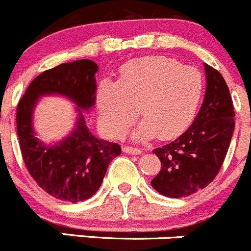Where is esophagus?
Returning <instances> with one entry per match:
<instances>
[{"instance_id": "34e87169", "label": "esophagus", "mask_w": 251, "mask_h": 251, "mask_svg": "<svg viewBox=\"0 0 251 251\" xmlns=\"http://www.w3.org/2000/svg\"><path fill=\"white\" fill-rule=\"evenodd\" d=\"M123 151L124 152H127V154H140L142 152V150L139 149V148H134V147H130V145H124L123 148Z\"/></svg>"}]
</instances>
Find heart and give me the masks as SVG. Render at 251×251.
Returning <instances> with one entry per match:
<instances>
[{"label": "heart", "mask_w": 251, "mask_h": 251, "mask_svg": "<svg viewBox=\"0 0 251 251\" xmlns=\"http://www.w3.org/2000/svg\"><path fill=\"white\" fill-rule=\"evenodd\" d=\"M204 90L202 74L165 56L127 63L119 81H103L97 92L102 124L119 137L134 123L138 109L144 117L137 135L161 139L177 137L191 124Z\"/></svg>", "instance_id": "b5f03b06"}]
</instances>
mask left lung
<instances>
[{
  "mask_svg": "<svg viewBox=\"0 0 251 251\" xmlns=\"http://www.w3.org/2000/svg\"><path fill=\"white\" fill-rule=\"evenodd\" d=\"M204 70L206 95L192 126L174 142L152 150L161 170L151 186L171 199L192 195L214 180L234 132V107L226 80L207 64Z\"/></svg>",
  "mask_w": 251,
  "mask_h": 251,
  "instance_id": "left-lung-1",
  "label": "left lung"
}]
</instances>
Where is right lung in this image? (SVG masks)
<instances>
[{
    "label": "right lung",
    "mask_w": 251,
    "mask_h": 251,
    "mask_svg": "<svg viewBox=\"0 0 251 251\" xmlns=\"http://www.w3.org/2000/svg\"><path fill=\"white\" fill-rule=\"evenodd\" d=\"M96 63L87 59L65 63L38 75L17 106V134L25 168L35 182L61 201H85L101 186L109 163L121 154V145L91 134L81 109L94 107ZM56 93L78 104L75 130L60 143L45 146L34 135L31 117L40 96Z\"/></svg>",
    "instance_id": "add662e5"
}]
</instances>
